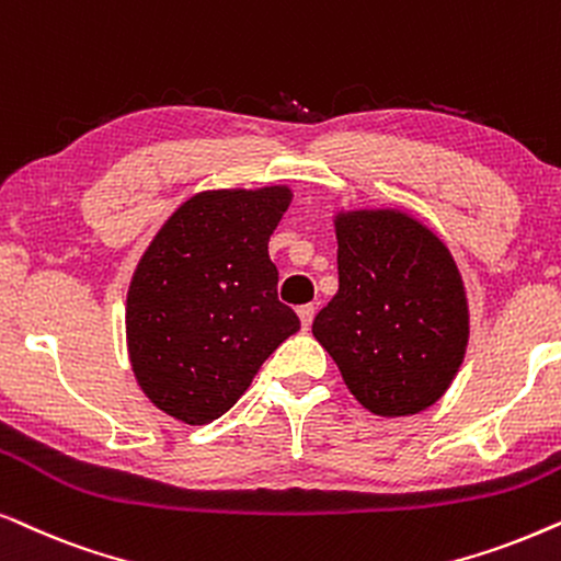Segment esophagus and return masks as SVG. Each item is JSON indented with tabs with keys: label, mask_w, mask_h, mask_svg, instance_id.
<instances>
[{
	"label": "esophagus",
	"mask_w": 561,
	"mask_h": 561,
	"mask_svg": "<svg viewBox=\"0 0 561 561\" xmlns=\"http://www.w3.org/2000/svg\"><path fill=\"white\" fill-rule=\"evenodd\" d=\"M297 316H300L302 331H308L312 325V318H316V308H312V305H302V308H297Z\"/></svg>",
	"instance_id": "1"
}]
</instances>
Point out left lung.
Returning a JSON list of instances; mask_svg holds the SVG:
<instances>
[{
  "label": "left lung",
  "mask_w": 561,
  "mask_h": 561,
  "mask_svg": "<svg viewBox=\"0 0 561 561\" xmlns=\"http://www.w3.org/2000/svg\"><path fill=\"white\" fill-rule=\"evenodd\" d=\"M339 293L312 335L369 413L415 415L444 398L465 362L469 305L449 245L398 207L333 215Z\"/></svg>",
  "instance_id": "1"
}]
</instances>
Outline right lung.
Instances as JSON below:
<instances>
[{
  "label": "right lung",
  "mask_w": 561,
  "mask_h": 561,
  "mask_svg": "<svg viewBox=\"0 0 561 561\" xmlns=\"http://www.w3.org/2000/svg\"><path fill=\"white\" fill-rule=\"evenodd\" d=\"M289 203L287 184L197 192L140 256L125 302L130 367L146 398L176 421L220 417L300 331L295 310L276 300L268 259Z\"/></svg>",
  "instance_id": "add662e5"
}]
</instances>
